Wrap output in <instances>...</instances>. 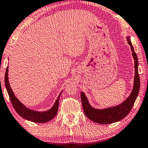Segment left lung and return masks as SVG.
<instances>
[{"label": "left lung", "instance_id": "left-lung-1", "mask_svg": "<svg viewBox=\"0 0 148 148\" xmlns=\"http://www.w3.org/2000/svg\"><path fill=\"white\" fill-rule=\"evenodd\" d=\"M128 44L131 46L132 55L134 60L135 76L134 86L131 95L125 101L117 106L106 108L104 109H96L92 108L89 103L86 95L81 92V100L84 114L89 119L100 124H110L119 121L126 117L131 112L134 102L138 95L140 90V77L138 74V61L134 47L132 46L130 38L127 37Z\"/></svg>", "mask_w": 148, "mask_h": 148}]
</instances>
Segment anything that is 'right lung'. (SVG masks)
I'll list each match as a JSON object with an SVG mask.
<instances>
[{
    "mask_svg": "<svg viewBox=\"0 0 148 148\" xmlns=\"http://www.w3.org/2000/svg\"><path fill=\"white\" fill-rule=\"evenodd\" d=\"M8 66L6 68V73H5V79L4 83L5 86L9 95L10 99L12 102V105L14 108L15 110L18 114L20 116L25 119L28 121H31L34 123H46L50 121L52 119H53L57 114L59 108V98L61 97L62 92L59 94L57 97V100L55 102L53 106L51 107V108L47 110L45 112H38L32 110L27 108L24 104H23L20 102L18 99L15 96L13 91H12L10 83L8 81Z\"/></svg>",
    "mask_w": 148,
    "mask_h": 148,
    "instance_id": "1",
    "label": "right lung"
}]
</instances>
